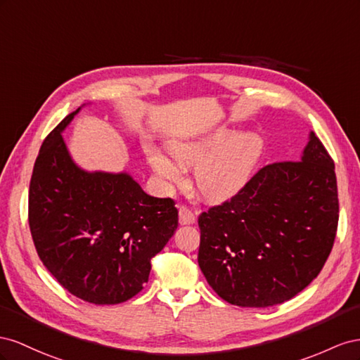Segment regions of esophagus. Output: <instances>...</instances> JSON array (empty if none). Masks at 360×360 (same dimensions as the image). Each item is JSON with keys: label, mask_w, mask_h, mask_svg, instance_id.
Returning <instances> with one entry per match:
<instances>
[{"label": "esophagus", "mask_w": 360, "mask_h": 360, "mask_svg": "<svg viewBox=\"0 0 360 360\" xmlns=\"http://www.w3.org/2000/svg\"><path fill=\"white\" fill-rule=\"evenodd\" d=\"M196 221V214H194L188 207H179V223L181 224H193Z\"/></svg>", "instance_id": "34e87169"}]
</instances>
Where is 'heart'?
Wrapping results in <instances>:
<instances>
[{"label":"heart","mask_w":360,"mask_h":360,"mask_svg":"<svg viewBox=\"0 0 360 360\" xmlns=\"http://www.w3.org/2000/svg\"><path fill=\"white\" fill-rule=\"evenodd\" d=\"M172 153L148 149V160L162 181L179 182L186 166L194 167V184L212 202L235 196L248 181L262 153V141L255 134L229 137L226 131L187 141L172 143Z\"/></svg>","instance_id":"heart-1"}]
</instances>
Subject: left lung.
<instances>
[{
    "label": "left lung",
    "instance_id": "8db88e82",
    "mask_svg": "<svg viewBox=\"0 0 360 360\" xmlns=\"http://www.w3.org/2000/svg\"><path fill=\"white\" fill-rule=\"evenodd\" d=\"M338 219L335 164L311 132L302 160L264 166L235 196L199 215L198 262L228 303L279 304L320 274Z\"/></svg>",
    "mask_w": 360,
    "mask_h": 360
}]
</instances>
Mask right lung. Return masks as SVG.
Listing matches in <instances>:
<instances>
[{
    "label": "right lung",
    "instance_id": "1",
    "mask_svg": "<svg viewBox=\"0 0 360 360\" xmlns=\"http://www.w3.org/2000/svg\"><path fill=\"white\" fill-rule=\"evenodd\" d=\"M79 110V108H78ZM49 132L30 181L28 224L40 261L78 299L117 304L143 290L150 259L178 228L174 200L152 198L127 173H87Z\"/></svg>",
    "mask_w": 360,
    "mask_h": 360
}]
</instances>
